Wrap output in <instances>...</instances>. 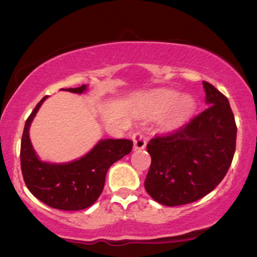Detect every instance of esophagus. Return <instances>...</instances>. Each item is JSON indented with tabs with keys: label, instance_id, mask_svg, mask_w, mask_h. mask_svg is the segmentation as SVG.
I'll use <instances>...</instances> for the list:
<instances>
[{
	"label": "esophagus",
	"instance_id": "34e87169",
	"mask_svg": "<svg viewBox=\"0 0 257 257\" xmlns=\"http://www.w3.org/2000/svg\"><path fill=\"white\" fill-rule=\"evenodd\" d=\"M133 143H134V150H144L146 147V137L143 133L137 132L133 135Z\"/></svg>",
	"mask_w": 257,
	"mask_h": 257
}]
</instances>
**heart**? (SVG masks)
I'll return each instance as SVG.
<instances>
[{
    "instance_id": "b5f03b06",
    "label": "heart",
    "mask_w": 257,
    "mask_h": 257,
    "mask_svg": "<svg viewBox=\"0 0 257 257\" xmlns=\"http://www.w3.org/2000/svg\"><path fill=\"white\" fill-rule=\"evenodd\" d=\"M194 110V101L191 96L178 98V93L173 90H159L153 94L151 100V113L162 116L168 113V124L175 126L184 123Z\"/></svg>"
}]
</instances>
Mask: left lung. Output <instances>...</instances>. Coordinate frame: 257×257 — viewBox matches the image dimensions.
I'll list each match as a JSON object with an SVG mask.
<instances>
[{"label":"left lung","mask_w":257,"mask_h":257,"mask_svg":"<svg viewBox=\"0 0 257 257\" xmlns=\"http://www.w3.org/2000/svg\"><path fill=\"white\" fill-rule=\"evenodd\" d=\"M208 108L169 134L147 144L151 166L147 193L163 205L196 202L222 181L235 151L237 125L228 99L203 81Z\"/></svg>","instance_id":"1"}]
</instances>
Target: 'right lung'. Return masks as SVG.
I'll return each instance as SVG.
<instances>
[{
	"instance_id": "obj_1",
	"label": "right lung",
	"mask_w": 257,
	"mask_h": 257,
	"mask_svg": "<svg viewBox=\"0 0 257 257\" xmlns=\"http://www.w3.org/2000/svg\"><path fill=\"white\" fill-rule=\"evenodd\" d=\"M85 89L87 85L83 84L63 90L82 94ZM46 99L47 96H44L38 102L25 122L20 146L23 178L29 191L44 204L59 210H82L99 198L104 190L108 168L132 152L133 141L105 139L77 161L63 164L41 162L31 145L29 129Z\"/></svg>"
}]
</instances>
